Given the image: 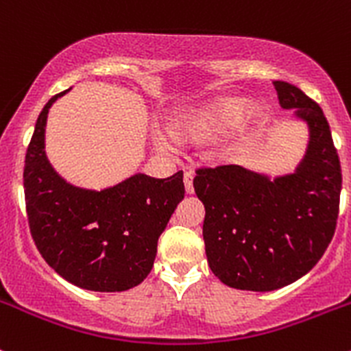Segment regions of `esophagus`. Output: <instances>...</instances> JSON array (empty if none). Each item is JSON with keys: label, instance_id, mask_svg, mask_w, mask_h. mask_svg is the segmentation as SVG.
I'll return each instance as SVG.
<instances>
[{"label": "esophagus", "instance_id": "obj_1", "mask_svg": "<svg viewBox=\"0 0 351 351\" xmlns=\"http://www.w3.org/2000/svg\"><path fill=\"white\" fill-rule=\"evenodd\" d=\"M183 183H185L186 193H193V173L186 171L185 176H183Z\"/></svg>", "mask_w": 351, "mask_h": 351}]
</instances>
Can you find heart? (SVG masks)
<instances>
[{"instance_id":"obj_1","label":"heart","mask_w":351,"mask_h":351,"mask_svg":"<svg viewBox=\"0 0 351 351\" xmlns=\"http://www.w3.org/2000/svg\"><path fill=\"white\" fill-rule=\"evenodd\" d=\"M260 117V108L246 112L243 98H221L200 108L189 110L169 122V134L183 141H204L224 136L239 125L253 122Z\"/></svg>"}]
</instances>
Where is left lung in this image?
Wrapping results in <instances>:
<instances>
[{"label": "left lung", "instance_id": "1", "mask_svg": "<svg viewBox=\"0 0 351 351\" xmlns=\"http://www.w3.org/2000/svg\"><path fill=\"white\" fill-rule=\"evenodd\" d=\"M280 107L309 125V146L292 175L270 180L238 165L197 169L205 207L204 241L222 284L270 292L313 270L331 243L339 212L341 166L323 110L304 91L274 81Z\"/></svg>", "mask_w": 351, "mask_h": 351}]
</instances>
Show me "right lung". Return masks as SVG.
Instances as JSON below:
<instances>
[{
	"label": "right lung",
	"instance_id": "obj_1",
	"mask_svg": "<svg viewBox=\"0 0 351 351\" xmlns=\"http://www.w3.org/2000/svg\"><path fill=\"white\" fill-rule=\"evenodd\" d=\"M67 91L42 108L25 156L28 226L38 253L64 280L122 292L149 275L159 236L185 197L183 171L161 180L137 173L100 192L67 183L44 151L49 108Z\"/></svg>",
	"mask_w": 351,
	"mask_h": 351
}]
</instances>
